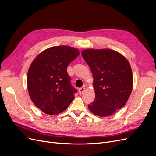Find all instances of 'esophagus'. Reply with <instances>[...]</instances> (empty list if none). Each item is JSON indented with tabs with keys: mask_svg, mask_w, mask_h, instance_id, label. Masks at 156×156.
<instances>
[{
	"mask_svg": "<svg viewBox=\"0 0 156 156\" xmlns=\"http://www.w3.org/2000/svg\"><path fill=\"white\" fill-rule=\"evenodd\" d=\"M84 90H85V88H84V87L80 88L79 89V94H83V92H84Z\"/></svg>",
	"mask_w": 156,
	"mask_h": 156,
	"instance_id": "1",
	"label": "esophagus"
}]
</instances>
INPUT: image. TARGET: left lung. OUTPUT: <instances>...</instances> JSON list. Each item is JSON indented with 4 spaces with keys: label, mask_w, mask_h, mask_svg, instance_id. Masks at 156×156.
Wrapping results in <instances>:
<instances>
[{
    "label": "left lung",
    "mask_w": 156,
    "mask_h": 156,
    "mask_svg": "<svg viewBox=\"0 0 156 156\" xmlns=\"http://www.w3.org/2000/svg\"><path fill=\"white\" fill-rule=\"evenodd\" d=\"M83 58L92 72L95 100L89 110L101 117L111 116L123 107L133 88V73L129 61L110 49H84Z\"/></svg>",
    "instance_id": "obj_1"
}]
</instances>
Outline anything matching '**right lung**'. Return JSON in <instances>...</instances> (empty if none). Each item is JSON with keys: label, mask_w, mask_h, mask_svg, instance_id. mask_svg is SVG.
<instances>
[{"label": "right lung", "mask_w": 156, "mask_h": 156, "mask_svg": "<svg viewBox=\"0 0 156 156\" xmlns=\"http://www.w3.org/2000/svg\"><path fill=\"white\" fill-rule=\"evenodd\" d=\"M79 51L67 45L51 47L32 61L27 74V88L34 104L45 114L57 115L66 110L77 90L71 85L69 64Z\"/></svg>", "instance_id": "1"}]
</instances>
